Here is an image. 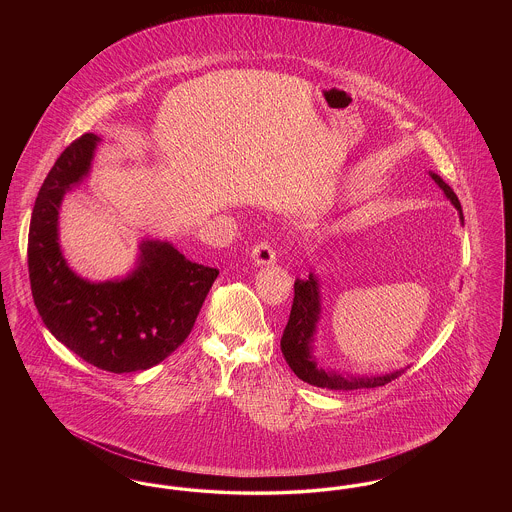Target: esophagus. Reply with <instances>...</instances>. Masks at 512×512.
<instances>
[{
    "label": "esophagus",
    "mask_w": 512,
    "mask_h": 512,
    "mask_svg": "<svg viewBox=\"0 0 512 512\" xmlns=\"http://www.w3.org/2000/svg\"><path fill=\"white\" fill-rule=\"evenodd\" d=\"M251 259L257 267H268V265H274L276 263V253L274 249L270 247L268 242H261V244L255 245L253 251H251Z\"/></svg>",
    "instance_id": "1"
}]
</instances>
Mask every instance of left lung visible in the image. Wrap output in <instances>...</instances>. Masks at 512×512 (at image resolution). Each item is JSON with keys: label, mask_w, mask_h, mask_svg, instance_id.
I'll return each instance as SVG.
<instances>
[{"label": "left lung", "mask_w": 512, "mask_h": 512, "mask_svg": "<svg viewBox=\"0 0 512 512\" xmlns=\"http://www.w3.org/2000/svg\"><path fill=\"white\" fill-rule=\"evenodd\" d=\"M430 178L438 184L439 190L445 194V197L453 203V207L459 211V219L464 224L463 209L461 201L451 190L449 184L443 182V178L436 172H428ZM293 305L290 320L286 324V330L280 340V349L290 365L295 376L301 378L303 382L324 388V390H363V388H378L386 386L391 380L399 378L401 370H393L388 374L380 376H366V374H347V372H338L324 368L322 363H318L315 355V336H317L318 320L322 315V299H320V284L315 272L309 274L307 280H295L293 284Z\"/></svg>", "instance_id": "8db88e82"}]
</instances>
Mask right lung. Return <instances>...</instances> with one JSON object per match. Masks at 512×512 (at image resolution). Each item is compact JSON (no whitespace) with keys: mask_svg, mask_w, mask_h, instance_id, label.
<instances>
[{"mask_svg":"<svg viewBox=\"0 0 512 512\" xmlns=\"http://www.w3.org/2000/svg\"><path fill=\"white\" fill-rule=\"evenodd\" d=\"M101 138L84 134L55 161L36 197L28 232L34 305L53 338L80 359L115 374L147 370L188 338L219 276L167 240H142L134 268L103 282L69 267L59 244L63 197L92 171Z\"/></svg>","mask_w":512,"mask_h":512,"instance_id":"obj_1","label":"right lung"}]
</instances>
